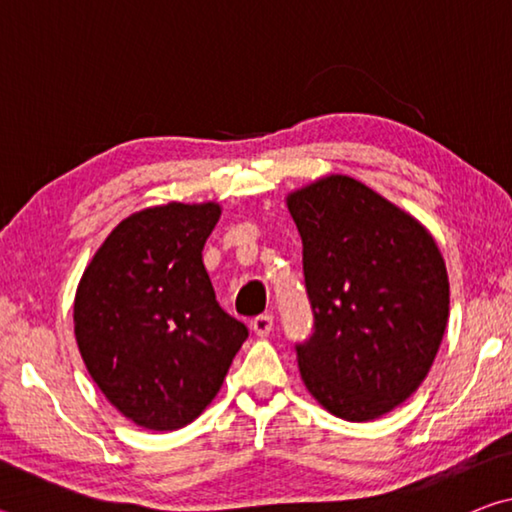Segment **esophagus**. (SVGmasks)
Masks as SVG:
<instances>
[{
  "label": "esophagus",
  "mask_w": 512,
  "mask_h": 512,
  "mask_svg": "<svg viewBox=\"0 0 512 512\" xmlns=\"http://www.w3.org/2000/svg\"><path fill=\"white\" fill-rule=\"evenodd\" d=\"M250 329H253L257 336H268V334H271V329H273V316L271 314H264V316L253 318V323H250Z\"/></svg>",
  "instance_id": "obj_1"
}]
</instances>
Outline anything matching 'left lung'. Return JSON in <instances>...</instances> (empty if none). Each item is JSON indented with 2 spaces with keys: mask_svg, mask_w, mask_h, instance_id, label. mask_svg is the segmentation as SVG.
<instances>
[{
  "mask_svg": "<svg viewBox=\"0 0 512 512\" xmlns=\"http://www.w3.org/2000/svg\"><path fill=\"white\" fill-rule=\"evenodd\" d=\"M302 239L314 334L298 368L320 406L350 422L418 391L449 318L445 259L420 221L350 176L287 196Z\"/></svg>",
  "mask_w": 512,
  "mask_h": 512,
  "instance_id": "1",
  "label": "left lung"
}]
</instances>
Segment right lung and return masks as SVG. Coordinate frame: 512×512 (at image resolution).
Instances as JSON below:
<instances>
[{"label": "right lung", "instance_id": "add662e5", "mask_svg": "<svg viewBox=\"0 0 512 512\" xmlns=\"http://www.w3.org/2000/svg\"><path fill=\"white\" fill-rule=\"evenodd\" d=\"M219 203L146 207L94 253L74 298L85 368L137 427L194 422L219 388L248 327L219 307L203 246Z\"/></svg>", "mask_w": 512, "mask_h": 512}]
</instances>
